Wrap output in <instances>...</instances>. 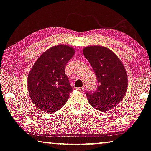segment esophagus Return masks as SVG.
Wrapping results in <instances>:
<instances>
[{
    "mask_svg": "<svg viewBox=\"0 0 151 151\" xmlns=\"http://www.w3.org/2000/svg\"><path fill=\"white\" fill-rule=\"evenodd\" d=\"M76 89H77V90H79V91H81V92H83L84 90H85V88H84L83 87H82V88H76Z\"/></svg>",
    "mask_w": 151,
    "mask_h": 151,
    "instance_id": "esophagus-1",
    "label": "esophagus"
}]
</instances>
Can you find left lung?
I'll return each mask as SVG.
<instances>
[{
	"mask_svg": "<svg viewBox=\"0 0 151 151\" xmlns=\"http://www.w3.org/2000/svg\"><path fill=\"white\" fill-rule=\"evenodd\" d=\"M97 80V88L93 92H86L92 107L106 112L115 107L125 96L128 78L125 68L113 52L101 46H90L83 49Z\"/></svg>",
	"mask_w": 151,
	"mask_h": 151,
	"instance_id": "1",
	"label": "left lung"
}]
</instances>
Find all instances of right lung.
Returning <instances> with one entry per match:
<instances>
[{
    "mask_svg": "<svg viewBox=\"0 0 151 151\" xmlns=\"http://www.w3.org/2000/svg\"><path fill=\"white\" fill-rule=\"evenodd\" d=\"M74 54L72 47L54 46L34 64L28 74L27 88L32 103L38 108L52 113L67 102L72 88L65 68Z\"/></svg>",
    "mask_w": 151,
    "mask_h": 151,
    "instance_id": "1",
    "label": "right lung"
}]
</instances>
